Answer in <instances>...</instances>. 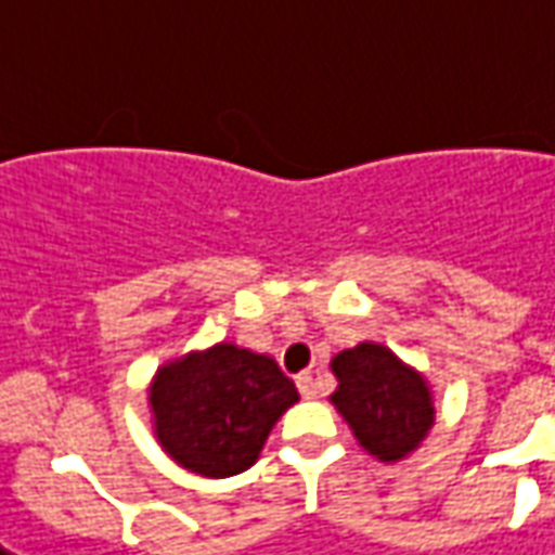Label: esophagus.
<instances>
[{"label": "esophagus", "mask_w": 555, "mask_h": 555, "mask_svg": "<svg viewBox=\"0 0 555 555\" xmlns=\"http://www.w3.org/2000/svg\"><path fill=\"white\" fill-rule=\"evenodd\" d=\"M297 390H300V397H304V399H312L318 393L315 378H312L309 372H304V375H297Z\"/></svg>", "instance_id": "obj_1"}]
</instances>
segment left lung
<instances>
[{
	"mask_svg": "<svg viewBox=\"0 0 555 555\" xmlns=\"http://www.w3.org/2000/svg\"><path fill=\"white\" fill-rule=\"evenodd\" d=\"M331 366L339 378L333 405L372 456L397 463L424 441L436 421L424 375L375 343L348 348Z\"/></svg>",
	"mask_w": 555,
	"mask_h": 555,
	"instance_id": "left-lung-1",
	"label": "left lung"
}]
</instances>
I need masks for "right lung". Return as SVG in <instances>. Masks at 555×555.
Listing matches in <instances>:
<instances>
[{
	"mask_svg": "<svg viewBox=\"0 0 555 555\" xmlns=\"http://www.w3.org/2000/svg\"><path fill=\"white\" fill-rule=\"evenodd\" d=\"M294 402L297 387L276 360L228 343L162 366L150 387L162 448L204 478L246 472Z\"/></svg>",
	"mask_w": 555,
	"mask_h": 555,
	"instance_id": "right-lung-1",
	"label": "right lung"
}]
</instances>
